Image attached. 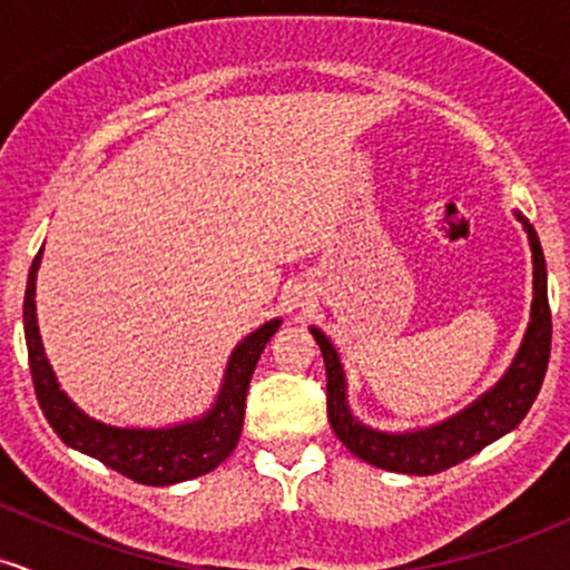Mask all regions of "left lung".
Listing matches in <instances>:
<instances>
[{"label": "left lung", "mask_w": 570, "mask_h": 570, "mask_svg": "<svg viewBox=\"0 0 570 570\" xmlns=\"http://www.w3.org/2000/svg\"><path fill=\"white\" fill-rule=\"evenodd\" d=\"M517 219L525 225L533 248L531 326H528L522 348L517 353L512 367L503 375V381L493 391H488L485 396L476 399L472 407L458 412L455 417L440 423V426L412 431V434H385V431L362 426L351 415L348 404H345V377L335 348L324 337V332L311 330L324 356L330 423L335 429L337 440L353 455L372 463V466L385 469V472L417 476L440 474L444 469L480 453L482 448H488L490 442L512 431L528 415L547 375L549 348H552V311H549L547 299V265L539 235H535L533 225H528L520 214H517Z\"/></svg>", "instance_id": "obj_1"}]
</instances>
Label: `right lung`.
Instances as JSON below:
<instances>
[{"instance_id":"right-lung-1","label":"right lung","mask_w":570,"mask_h":570,"mask_svg":"<svg viewBox=\"0 0 570 570\" xmlns=\"http://www.w3.org/2000/svg\"><path fill=\"white\" fill-rule=\"evenodd\" d=\"M39 259H42V248L37 252L29 281H26L23 330L37 402L56 434L69 448L96 458L104 466L115 469L141 485H174V482L193 480V476L217 469L238 444L240 429H244L248 381H252L267 340L278 330V318L259 326L233 351L219 399L206 417L174 429H112L88 417L69 402V396L58 389L53 370L45 358L35 313Z\"/></svg>"}]
</instances>
